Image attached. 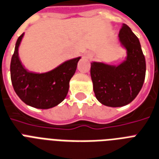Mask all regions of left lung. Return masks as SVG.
Instances as JSON below:
<instances>
[{
	"label": "left lung",
	"instance_id": "1",
	"mask_svg": "<svg viewBox=\"0 0 159 159\" xmlns=\"http://www.w3.org/2000/svg\"><path fill=\"white\" fill-rule=\"evenodd\" d=\"M119 37L126 48V60L118 66L92 62L90 75L96 99L109 107H121L136 98L143 87L146 62L139 38L126 24H123Z\"/></svg>",
	"mask_w": 159,
	"mask_h": 159
}]
</instances>
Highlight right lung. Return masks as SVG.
<instances>
[{
  "mask_svg": "<svg viewBox=\"0 0 159 159\" xmlns=\"http://www.w3.org/2000/svg\"><path fill=\"white\" fill-rule=\"evenodd\" d=\"M24 33L17 39L11 61V79L15 92L19 98L37 109H50L66 99L70 80L75 73L80 57L63 63L55 70L44 74L29 72L22 66L18 48Z\"/></svg>",
  "mask_w": 159,
  "mask_h": 159,
  "instance_id": "obj_1",
  "label": "right lung"
}]
</instances>
